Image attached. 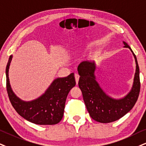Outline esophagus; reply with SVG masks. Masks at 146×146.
I'll return each instance as SVG.
<instances>
[{
    "instance_id": "obj_1",
    "label": "esophagus",
    "mask_w": 146,
    "mask_h": 146,
    "mask_svg": "<svg viewBox=\"0 0 146 146\" xmlns=\"http://www.w3.org/2000/svg\"><path fill=\"white\" fill-rule=\"evenodd\" d=\"M74 76H75V80H76V84H78V80H79V78H80V76H79L78 74H75Z\"/></svg>"
}]
</instances>
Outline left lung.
<instances>
[{"mask_svg": "<svg viewBox=\"0 0 146 146\" xmlns=\"http://www.w3.org/2000/svg\"><path fill=\"white\" fill-rule=\"evenodd\" d=\"M124 47L129 48L135 59L136 70L133 84L128 94L121 99H114L108 95L100 87L95 75L96 65L94 62L84 61L78 66L80 78L78 86L90 116L95 121L109 123L125 116L133 108L140 91L139 68L135 55L127 43Z\"/></svg>", "mask_w": 146, "mask_h": 146, "instance_id": "8db88e82", "label": "left lung"}]
</instances>
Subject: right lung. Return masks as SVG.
<instances>
[{"mask_svg":"<svg viewBox=\"0 0 146 146\" xmlns=\"http://www.w3.org/2000/svg\"><path fill=\"white\" fill-rule=\"evenodd\" d=\"M10 55L6 67L7 91L13 107L23 118L40 125L59 123L64 115L65 104L70 91L76 85L74 74L53 80L46 91L38 98L25 102L12 91L9 78V69L12 60Z\"/></svg>","mask_w":146,"mask_h":146,"instance_id":"right-lung-1","label":"right lung"}]
</instances>
